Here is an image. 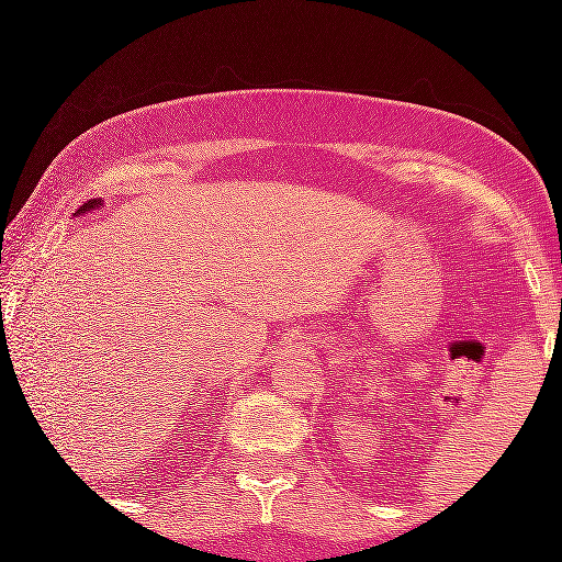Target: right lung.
Returning <instances> with one entry per match:
<instances>
[{"instance_id": "right-lung-1", "label": "right lung", "mask_w": 562, "mask_h": 562, "mask_svg": "<svg viewBox=\"0 0 562 562\" xmlns=\"http://www.w3.org/2000/svg\"><path fill=\"white\" fill-rule=\"evenodd\" d=\"M102 205V200H89V203H83L79 211H76V216H81V214H89V211H97Z\"/></svg>"}]
</instances>
